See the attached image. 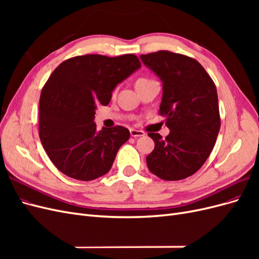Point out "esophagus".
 Masks as SVG:
<instances>
[{"mask_svg":"<svg viewBox=\"0 0 259 259\" xmlns=\"http://www.w3.org/2000/svg\"><path fill=\"white\" fill-rule=\"evenodd\" d=\"M130 133H131V136L132 137H143V136H145V132L134 130V128L130 130Z\"/></svg>","mask_w":259,"mask_h":259,"instance_id":"34e87169","label":"esophagus"}]
</instances>
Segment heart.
<instances>
[{
  "label": "heart",
  "mask_w": 259,
  "mask_h": 259,
  "mask_svg": "<svg viewBox=\"0 0 259 259\" xmlns=\"http://www.w3.org/2000/svg\"><path fill=\"white\" fill-rule=\"evenodd\" d=\"M150 81H153L151 79H148V77H139V79L136 81V86L140 85V84H144V83H148Z\"/></svg>",
  "instance_id": "b5f03b06"
}]
</instances>
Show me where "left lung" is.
<instances>
[{
    "instance_id": "8db88e82",
    "label": "left lung",
    "mask_w": 259,
    "mask_h": 259,
    "mask_svg": "<svg viewBox=\"0 0 259 259\" xmlns=\"http://www.w3.org/2000/svg\"><path fill=\"white\" fill-rule=\"evenodd\" d=\"M140 59L163 83L159 113L170 131L165 139L148 134L155 144L146 158L148 168L164 180L185 179L205 163L221 128L215 83L199 61L186 55L159 51Z\"/></svg>"
}]
</instances>
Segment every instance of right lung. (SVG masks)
Masks as SVG:
<instances>
[{
  "instance_id": "obj_1",
  "label": "right lung",
  "mask_w": 259,
  "mask_h": 259,
  "mask_svg": "<svg viewBox=\"0 0 259 259\" xmlns=\"http://www.w3.org/2000/svg\"><path fill=\"white\" fill-rule=\"evenodd\" d=\"M140 67L134 54L84 55L54 70L41 92L38 136L61 173L89 182L110 170L130 131L117 125L97 132L95 110L107 106L115 86Z\"/></svg>"
}]
</instances>
